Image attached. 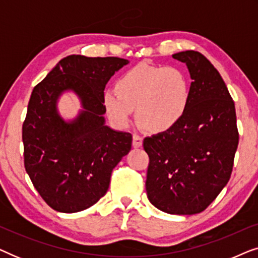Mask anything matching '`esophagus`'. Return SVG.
Masks as SVG:
<instances>
[{"instance_id": "esophagus-1", "label": "esophagus", "mask_w": 258, "mask_h": 258, "mask_svg": "<svg viewBox=\"0 0 258 258\" xmlns=\"http://www.w3.org/2000/svg\"><path fill=\"white\" fill-rule=\"evenodd\" d=\"M142 143H143L142 136L137 135V134H134V136H133V146H134V148H141V147H142Z\"/></svg>"}]
</instances>
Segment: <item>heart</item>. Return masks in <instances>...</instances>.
I'll return each mask as SVG.
<instances>
[{
    "label": "heart",
    "instance_id": "heart-1",
    "mask_svg": "<svg viewBox=\"0 0 258 258\" xmlns=\"http://www.w3.org/2000/svg\"><path fill=\"white\" fill-rule=\"evenodd\" d=\"M190 97V80L182 69L140 63L118 77L115 90L104 91L102 102L117 125H128L136 108V118L143 128L163 133L181 121Z\"/></svg>",
    "mask_w": 258,
    "mask_h": 258
}]
</instances>
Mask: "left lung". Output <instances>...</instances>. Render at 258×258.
Masks as SVG:
<instances>
[{"instance_id":"8db88e82","label":"left lung","mask_w":258,"mask_h":258,"mask_svg":"<svg viewBox=\"0 0 258 258\" xmlns=\"http://www.w3.org/2000/svg\"><path fill=\"white\" fill-rule=\"evenodd\" d=\"M185 63L191 97L174 128L146 137L148 199L164 213L206 210L230 178L238 146L235 103L217 69L199 51L172 55Z\"/></svg>"}]
</instances>
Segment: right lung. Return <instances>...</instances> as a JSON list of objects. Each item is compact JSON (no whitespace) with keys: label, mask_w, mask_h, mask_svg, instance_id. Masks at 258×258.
Instances as JSON below:
<instances>
[{"label":"right lung","mask_w":258,"mask_h":258,"mask_svg":"<svg viewBox=\"0 0 258 258\" xmlns=\"http://www.w3.org/2000/svg\"><path fill=\"white\" fill-rule=\"evenodd\" d=\"M129 63L119 57L62 58L31 93L22 126L24 167L45 203L59 213L88 209L108 191L111 171L132 149L133 136L105 125V84ZM72 91L81 110L67 121L57 103Z\"/></svg>","instance_id":"right-lung-1"}]
</instances>
